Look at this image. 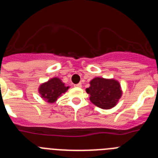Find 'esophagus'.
<instances>
[{
	"instance_id": "1",
	"label": "esophagus",
	"mask_w": 158,
	"mask_h": 158,
	"mask_svg": "<svg viewBox=\"0 0 158 158\" xmlns=\"http://www.w3.org/2000/svg\"><path fill=\"white\" fill-rule=\"evenodd\" d=\"M75 87H77V88H81V83H78L77 85H75Z\"/></svg>"
}]
</instances>
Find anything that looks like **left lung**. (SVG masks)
<instances>
[{"mask_svg":"<svg viewBox=\"0 0 158 158\" xmlns=\"http://www.w3.org/2000/svg\"><path fill=\"white\" fill-rule=\"evenodd\" d=\"M89 84L90 86L85 90L94 105L105 110L117 105L123 95L122 88L118 81L97 77L90 81Z\"/></svg>","mask_w":158,"mask_h":158,"instance_id":"left-lung-1","label":"left lung"}]
</instances>
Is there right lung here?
I'll use <instances>...</instances> for the list:
<instances>
[{"mask_svg":"<svg viewBox=\"0 0 158 158\" xmlns=\"http://www.w3.org/2000/svg\"><path fill=\"white\" fill-rule=\"evenodd\" d=\"M69 89V86H65V83L60 78L54 77L42 83L39 86L38 92L43 100L49 104H54Z\"/></svg>","mask_w":158,"mask_h":158,"instance_id":"add662e5","label":"right lung"}]
</instances>
